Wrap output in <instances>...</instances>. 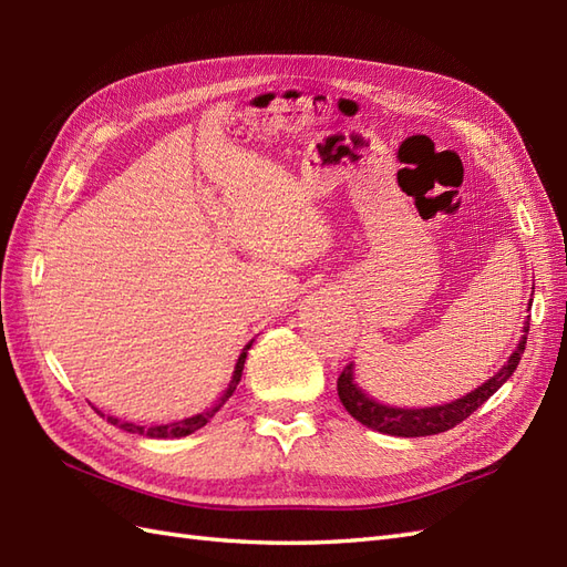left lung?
I'll list each match as a JSON object with an SVG mask.
<instances>
[{"label": "left lung", "instance_id": "1", "mask_svg": "<svg viewBox=\"0 0 567 567\" xmlns=\"http://www.w3.org/2000/svg\"><path fill=\"white\" fill-rule=\"evenodd\" d=\"M526 333H528V327H524L519 346H516V351L509 355L507 365H504L495 378H489L483 388H477L475 392L465 394L463 400H455L451 404L426 406V409H402V406L380 404L375 400H370V396L353 382V365L343 368L339 382H336V390H339V400L343 402L346 412L353 419H358L360 424H365L368 429L390 433V436H404V439L433 436V433L449 431L461 424V421H465L470 414H473L477 406H483L489 396L512 378V372L516 370V365H519L522 353L526 348Z\"/></svg>", "mask_w": 567, "mask_h": 567}]
</instances>
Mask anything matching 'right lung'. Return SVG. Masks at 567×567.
<instances>
[{"label": "right lung", "instance_id": "right-lung-1", "mask_svg": "<svg viewBox=\"0 0 567 567\" xmlns=\"http://www.w3.org/2000/svg\"><path fill=\"white\" fill-rule=\"evenodd\" d=\"M248 348H250V343L244 348V353H240V358H238V363H236V370H234V378H231V384H228V390H226V394L221 396V402L216 404L214 409H209V412H202V414H197V416H189V419H183V421H177V424H165V426H151V429H146V426H138V424H128V421H118V419H114V416H106V421H110V424H114V426H118V429H124V431H128V433H141V436H151V439H179V436H189V433H195L197 429H202L204 424H207V421L219 412V409L224 406V402L228 400V396L234 394V390H236V384H238V380H240V372H244V363H246V353H248ZM97 414H102V412H97ZM104 416V414H102Z\"/></svg>", "mask_w": 567, "mask_h": 567}]
</instances>
